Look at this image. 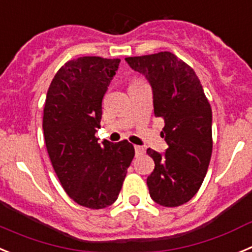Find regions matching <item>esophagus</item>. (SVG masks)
<instances>
[{
  "label": "esophagus",
  "mask_w": 252,
  "mask_h": 252,
  "mask_svg": "<svg viewBox=\"0 0 252 252\" xmlns=\"http://www.w3.org/2000/svg\"><path fill=\"white\" fill-rule=\"evenodd\" d=\"M134 149H135V154H137V156H140V154H143L144 152H146V149L140 146H134Z\"/></svg>",
  "instance_id": "esophagus-1"
}]
</instances>
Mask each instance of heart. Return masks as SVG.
I'll return each instance as SVG.
<instances>
[{"mask_svg": "<svg viewBox=\"0 0 252 252\" xmlns=\"http://www.w3.org/2000/svg\"><path fill=\"white\" fill-rule=\"evenodd\" d=\"M138 81H139V80H134V81H133V83H138Z\"/></svg>", "mask_w": 252, "mask_h": 252, "instance_id": "1", "label": "heart"}]
</instances>
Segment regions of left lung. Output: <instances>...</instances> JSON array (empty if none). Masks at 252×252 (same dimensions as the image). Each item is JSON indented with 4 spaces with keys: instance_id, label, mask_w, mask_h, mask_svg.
I'll return each mask as SVG.
<instances>
[{
    "instance_id": "1",
    "label": "left lung",
    "mask_w": 252,
    "mask_h": 252,
    "mask_svg": "<svg viewBox=\"0 0 252 252\" xmlns=\"http://www.w3.org/2000/svg\"><path fill=\"white\" fill-rule=\"evenodd\" d=\"M146 76L153 92L154 115L163 118L164 154L148 148L154 169L149 194L164 207L188 202L202 185L212 154V110L196 72L169 51L126 58Z\"/></svg>"
}]
</instances>
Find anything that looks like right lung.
<instances>
[{
    "label": "right lung",
    "instance_id": "1",
    "mask_svg": "<svg viewBox=\"0 0 252 252\" xmlns=\"http://www.w3.org/2000/svg\"><path fill=\"white\" fill-rule=\"evenodd\" d=\"M119 59L83 56L61 66L47 90L42 129L61 186L78 205L100 210L113 205L134 157L128 140L98 143L101 101Z\"/></svg>",
    "mask_w": 252,
    "mask_h": 252
}]
</instances>
